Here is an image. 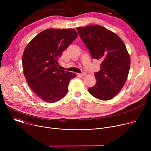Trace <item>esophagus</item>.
Listing matches in <instances>:
<instances>
[{
  "label": "esophagus",
  "mask_w": 151,
  "mask_h": 151,
  "mask_svg": "<svg viewBox=\"0 0 151 151\" xmlns=\"http://www.w3.org/2000/svg\"><path fill=\"white\" fill-rule=\"evenodd\" d=\"M79 75H80V76H85V75H86V73L83 72H82L81 73H80Z\"/></svg>",
  "instance_id": "obj_1"
}]
</instances>
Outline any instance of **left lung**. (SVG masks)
Listing matches in <instances>:
<instances>
[{"instance_id": "left-lung-1", "label": "left lung", "mask_w": 151, "mask_h": 151, "mask_svg": "<svg viewBox=\"0 0 151 151\" xmlns=\"http://www.w3.org/2000/svg\"><path fill=\"white\" fill-rule=\"evenodd\" d=\"M79 35L94 59L101 63L94 73L96 83L88 89L94 97L109 100L121 91L130 68V57L121 39L113 32L100 25L76 28Z\"/></svg>"}]
</instances>
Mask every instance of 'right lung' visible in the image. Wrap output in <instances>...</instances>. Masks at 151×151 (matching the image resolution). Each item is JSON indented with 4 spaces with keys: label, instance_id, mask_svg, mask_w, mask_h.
<instances>
[{
    "label": "right lung",
    "instance_id": "obj_1",
    "mask_svg": "<svg viewBox=\"0 0 151 151\" xmlns=\"http://www.w3.org/2000/svg\"><path fill=\"white\" fill-rule=\"evenodd\" d=\"M73 29H48L41 32L24 49L22 64L26 80L35 94L50 103L62 99L68 91L74 73L60 70L58 59L78 37Z\"/></svg>",
    "mask_w": 151,
    "mask_h": 151
}]
</instances>
